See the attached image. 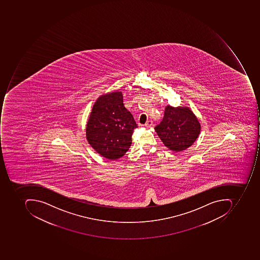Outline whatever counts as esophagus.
Instances as JSON below:
<instances>
[{
	"instance_id": "34e87169",
	"label": "esophagus",
	"mask_w": 260,
	"mask_h": 260,
	"mask_svg": "<svg viewBox=\"0 0 260 260\" xmlns=\"http://www.w3.org/2000/svg\"><path fill=\"white\" fill-rule=\"evenodd\" d=\"M153 122L151 120L147 121L146 123L144 124V126H146V127H150V126H152Z\"/></svg>"
}]
</instances>
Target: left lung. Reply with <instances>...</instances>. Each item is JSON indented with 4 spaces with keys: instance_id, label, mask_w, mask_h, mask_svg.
<instances>
[{
    "instance_id": "1",
    "label": "left lung",
    "mask_w": 260,
    "mask_h": 260,
    "mask_svg": "<svg viewBox=\"0 0 260 260\" xmlns=\"http://www.w3.org/2000/svg\"><path fill=\"white\" fill-rule=\"evenodd\" d=\"M200 124L187 108L168 106L164 117L154 129L163 144L173 151H181L191 146L200 134Z\"/></svg>"
}]
</instances>
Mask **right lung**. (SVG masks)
I'll return each mask as SVG.
<instances>
[{
    "label": "right lung",
    "mask_w": 260,
    "mask_h": 260,
    "mask_svg": "<svg viewBox=\"0 0 260 260\" xmlns=\"http://www.w3.org/2000/svg\"><path fill=\"white\" fill-rule=\"evenodd\" d=\"M138 124L125 108L121 92L102 96L94 104L87 122V139L93 149L108 159L126 154Z\"/></svg>",
    "instance_id": "add662e5"
}]
</instances>
